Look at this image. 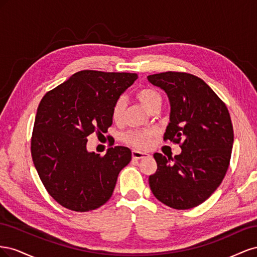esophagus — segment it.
<instances>
[{
	"mask_svg": "<svg viewBox=\"0 0 257 257\" xmlns=\"http://www.w3.org/2000/svg\"><path fill=\"white\" fill-rule=\"evenodd\" d=\"M147 153H144V152H141V151H137V150H133L132 151V157H133V159L135 160H141V159H144L147 157Z\"/></svg>",
	"mask_w": 257,
	"mask_h": 257,
	"instance_id": "1",
	"label": "esophagus"
}]
</instances>
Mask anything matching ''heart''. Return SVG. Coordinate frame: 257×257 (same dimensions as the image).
Listing matches in <instances>:
<instances>
[{
    "mask_svg": "<svg viewBox=\"0 0 257 257\" xmlns=\"http://www.w3.org/2000/svg\"><path fill=\"white\" fill-rule=\"evenodd\" d=\"M136 97L143 106L151 111L153 108L161 106L162 96L160 93L153 88H143L136 92ZM124 107H125V98L120 96L115 99L112 106L111 116L112 120L119 122L122 119V114ZM157 133L153 130H138V131H128L127 133L122 136V141L126 145L136 148V149H149L153 145Z\"/></svg>",
    "mask_w": 257,
    "mask_h": 257,
    "instance_id": "1",
    "label": "heart"
}]
</instances>
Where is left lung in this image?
<instances>
[{
    "instance_id": "obj_1",
    "label": "left lung",
    "mask_w": 257,
    "mask_h": 257,
    "mask_svg": "<svg viewBox=\"0 0 257 257\" xmlns=\"http://www.w3.org/2000/svg\"><path fill=\"white\" fill-rule=\"evenodd\" d=\"M148 80L167 93L170 122L164 141L178 144L175 158L154 153L158 169L149 177L153 195L185 210L203 204L219 188L231 157L234 130L226 105L203 80L189 73L165 72Z\"/></svg>"
}]
</instances>
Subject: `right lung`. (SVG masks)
Returning a JSON list of instances; mask_svg holds the SVG:
<instances>
[{
	"label": "right lung",
	"instance_id": "right-lung-1",
	"mask_svg": "<svg viewBox=\"0 0 257 257\" xmlns=\"http://www.w3.org/2000/svg\"><path fill=\"white\" fill-rule=\"evenodd\" d=\"M137 74L80 71L48 91L37 108L31 154L49 195L77 212L95 210L112 195L119 173L132 152L109 148L105 155L87 151L88 136L111 126L115 99Z\"/></svg>",
	"mask_w": 257,
	"mask_h": 257
}]
</instances>
